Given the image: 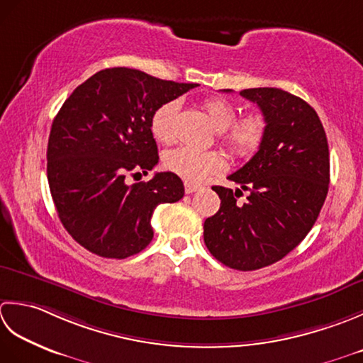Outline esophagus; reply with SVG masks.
Listing matches in <instances>:
<instances>
[{
    "mask_svg": "<svg viewBox=\"0 0 363 363\" xmlns=\"http://www.w3.org/2000/svg\"><path fill=\"white\" fill-rule=\"evenodd\" d=\"M197 189H201V186H199V184H194V183H184V192H186V194H192V192H196Z\"/></svg>",
    "mask_w": 363,
    "mask_h": 363,
    "instance_id": "1",
    "label": "esophagus"
}]
</instances>
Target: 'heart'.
<instances>
[{
  "mask_svg": "<svg viewBox=\"0 0 363 363\" xmlns=\"http://www.w3.org/2000/svg\"><path fill=\"white\" fill-rule=\"evenodd\" d=\"M202 108L218 130L220 145L235 158H250L260 150L264 143L268 121L262 113H250L236 119L238 109L232 101L220 97L205 99ZM179 111V103L166 101L153 111L150 119V131L153 138L161 144L174 140V123ZM224 157L216 150L196 152L191 149H174L166 153L164 167L169 172L179 175L188 183H201L211 174H218L224 169Z\"/></svg>",
  "mask_w": 363,
  "mask_h": 363,
  "instance_id": "heart-1",
  "label": "heart"
}]
</instances>
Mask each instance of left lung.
I'll use <instances>...</instances> for the list:
<instances>
[{"mask_svg": "<svg viewBox=\"0 0 363 363\" xmlns=\"http://www.w3.org/2000/svg\"><path fill=\"white\" fill-rule=\"evenodd\" d=\"M224 92H232L224 89ZM268 121L264 143L228 180L249 190L213 186L220 208L203 224V240L228 268L254 271L291 252L313 227L329 189V145L316 111L276 87L244 89Z\"/></svg>", "mask_w": 363, "mask_h": 363, "instance_id": "obj_1", "label": "left lung"}]
</instances>
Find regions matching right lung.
<instances>
[{
  "label": "right lung",
  "instance_id": "add662e5",
  "mask_svg": "<svg viewBox=\"0 0 363 363\" xmlns=\"http://www.w3.org/2000/svg\"><path fill=\"white\" fill-rule=\"evenodd\" d=\"M197 86L114 67L95 73L64 101L50 131L48 184L65 230L89 252H140L153 238L155 208L183 197V182L172 172L133 184L125 177L158 164L153 111Z\"/></svg>",
  "mask_w": 363,
  "mask_h": 363
}]
</instances>
